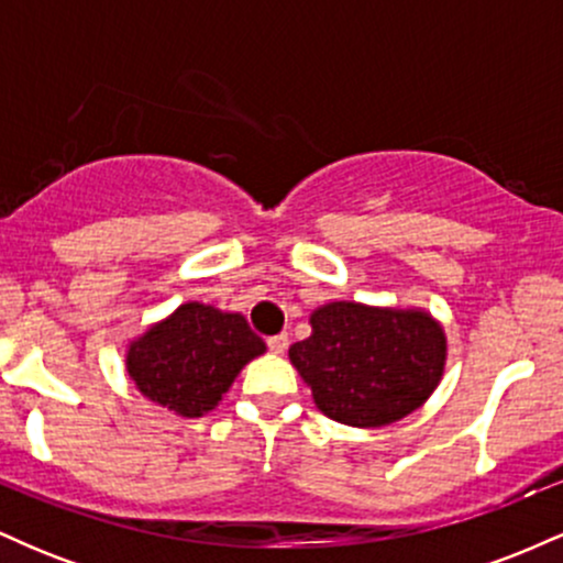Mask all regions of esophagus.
I'll list each match as a JSON object with an SVG mask.
<instances>
[{
	"instance_id": "obj_1",
	"label": "esophagus",
	"mask_w": 563,
	"mask_h": 563,
	"mask_svg": "<svg viewBox=\"0 0 563 563\" xmlns=\"http://www.w3.org/2000/svg\"><path fill=\"white\" fill-rule=\"evenodd\" d=\"M267 346L273 354H283L288 349V335L286 333H277V335H269L267 339Z\"/></svg>"
}]
</instances>
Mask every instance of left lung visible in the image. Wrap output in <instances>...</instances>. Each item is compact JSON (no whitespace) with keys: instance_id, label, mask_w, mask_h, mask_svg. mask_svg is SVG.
Segmentation results:
<instances>
[{"instance_id":"obj_1","label":"left lung","mask_w":563,"mask_h":563,"mask_svg":"<svg viewBox=\"0 0 563 563\" xmlns=\"http://www.w3.org/2000/svg\"><path fill=\"white\" fill-rule=\"evenodd\" d=\"M312 335L288 357L333 421L378 429L418 410L448 357L442 325L421 309L333 301L314 309Z\"/></svg>"}]
</instances>
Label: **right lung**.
Wrapping results in <instances>:
<instances>
[{"label": "right lung", "mask_w": 563, "mask_h": 563, "mask_svg": "<svg viewBox=\"0 0 563 563\" xmlns=\"http://www.w3.org/2000/svg\"><path fill=\"white\" fill-rule=\"evenodd\" d=\"M264 349L243 314L190 301L129 344L126 371L147 399L177 416L200 418Z\"/></svg>", "instance_id": "1"}]
</instances>
